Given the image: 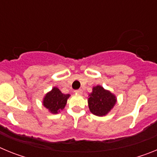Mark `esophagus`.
<instances>
[{"label":"esophagus","instance_id":"esophagus-1","mask_svg":"<svg viewBox=\"0 0 157 157\" xmlns=\"http://www.w3.org/2000/svg\"><path fill=\"white\" fill-rule=\"evenodd\" d=\"M75 93L77 94H82V90L81 89H79V90H75Z\"/></svg>","mask_w":157,"mask_h":157}]
</instances>
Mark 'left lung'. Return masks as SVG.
Returning <instances> with one entry per match:
<instances>
[{
	"label": "left lung",
	"instance_id": "left-lung-1",
	"mask_svg": "<svg viewBox=\"0 0 157 157\" xmlns=\"http://www.w3.org/2000/svg\"><path fill=\"white\" fill-rule=\"evenodd\" d=\"M116 102V96L100 85L93 87L92 93L88 96L89 109L92 114L97 116H105L109 114Z\"/></svg>",
	"mask_w": 157,
	"mask_h": 157
}]
</instances>
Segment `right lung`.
I'll use <instances>...</instances> for the list:
<instances>
[{
	"instance_id": "1",
	"label": "right lung",
	"mask_w": 157,
	"mask_h": 157,
	"mask_svg": "<svg viewBox=\"0 0 157 157\" xmlns=\"http://www.w3.org/2000/svg\"><path fill=\"white\" fill-rule=\"evenodd\" d=\"M70 94H63L57 87L54 86L43 98L42 105L52 114H58L67 105Z\"/></svg>"
}]
</instances>
